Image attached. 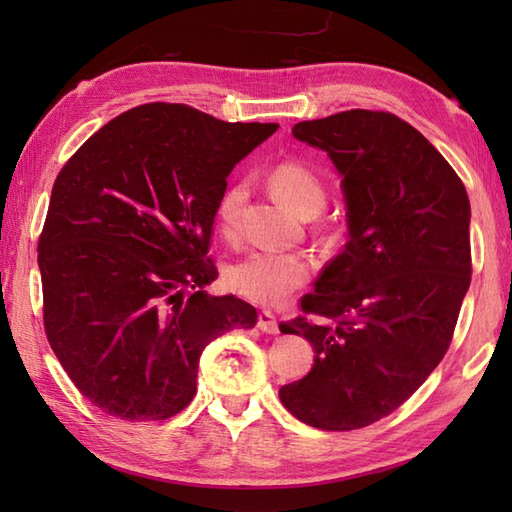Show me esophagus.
I'll use <instances>...</instances> for the list:
<instances>
[{
    "instance_id": "esophagus-1",
    "label": "esophagus",
    "mask_w": 512,
    "mask_h": 512,
    "mask_svg": "<svg viewBox=\"0 0 512 512\" xmlns=\"http://www.w3.org/2000/svg\"><path fill=\"white\" fill-rule=\"evenodd\" d=\"M257 328L266 332V334H279V321L273 312L262 310L259 312V319H257Z\"/></svg>"
}]
</instances>
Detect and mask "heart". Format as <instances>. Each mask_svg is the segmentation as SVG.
Returning a JSON list of instances; mask_svg holds the SVG:
<instances>
[{"instance_id":"obj_1","label":"heart","mask_w":512,"mask_h":512,"mask_svg":"<svg viewBox=\"0 0 512 512\" xmlns=\"http://www.w3.org/2000/svg\"><path fill=\"white\" fill-rule=\"evenodd\" d=\"M275 189L295 204L301 213L317 215L328 202L325 180L310 165L301 160H284L270 173ZM248 200V187L235 182L217 200V226L226 239H237L242 231V215ZM314 270L312 257L306 253H286V250H253L226 270V286L237 297L275 306L292 292L299 290Z\"/></svg>"}]
</instances>
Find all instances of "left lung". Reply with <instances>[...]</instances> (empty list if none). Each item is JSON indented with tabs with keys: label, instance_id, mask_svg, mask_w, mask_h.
Wrapping results in <instances>:
<instances>
[{
	"label": "left lung",
	"instance_id": "obj_1",
	"mask_svg": "<svg viewBox=\"0 0 512 512\" xmlns=\"http://www.w3.org/2000/svg\"><path fill=\"white\" fill-rule=\"evenodd\" d=\"M343 176L350 239L279 323L314 347L308 376L279 389L323 431L369 427L409 400L447 354L471 284V204L458 173L391 112L347 110L292 127Z\"/></svg>",
	"mask_w": 512,
	"mask_h": 512
}]
</instances>
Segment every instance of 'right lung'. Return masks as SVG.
<instances>
[{"mask_svg":"<svg viewBox=\"0 0 512 512\" xmlns=\"http://www.w3.org/2000/svg\"><path fill=\"white\" fill-rule=\"evenodd\" d=\"M277 127L147 103L59 171L37 246L43 328L92 405L132 422L176 416L204 347L257 323L250 303L204 288L217 277L209 246L228 173Z\"/></svg>","mask_w":512,"mask_h":512,"instance_id":"obj_1","label":"right lung"}]
</instances>
